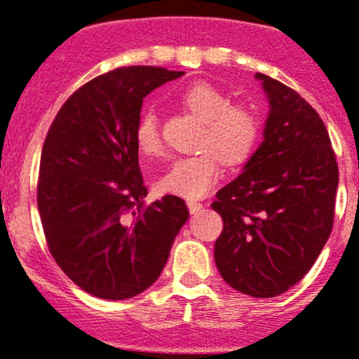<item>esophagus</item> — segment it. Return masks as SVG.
I'll use <instances>...</instances> for the list:
<instances>
[{
	"label": "esophagus",
	"mask_w": 359,
	"mask_h": 359,
	"mask_svg": "<svg viewBox=\"0 0 359 359\" xmlns=\"http://www.w3.org/2000/svg\"><path fill=\"white\" fill-rule=\"evenodd\" d=\"M187 205H188V211H190L191 215H197V212L202 209V204L197 201H188Z\"/></svg>",
	"instance_id": "1"
}]
</instances>
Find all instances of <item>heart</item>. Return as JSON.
I'll list each match as a JSON object with an SVG mask.
<instances>
[{
    "instance_id": "heart-1",
    "label": "heart",
    "mask_w": 359,
    "mask_h": 359,
    "mask_svg": "<svg viewBox=\"0 0 359 359\" xmlns=\"http://www.w3.org/2000/svg\"><path fill=\"white\" fill-rule=\"evenodd\" d=\"M181 102L205 123L201 147L211 151L176 158L157 184L165 194L198 198L219 178L218 158L225 165H239L251 157L260 136V123L250 109L232 106L225 92L204 81L190 85L181 95ZM136 144L143 155L161 151L158 118L151 108L144 109L137 120Z\"/></svg>"
}]
</instances>
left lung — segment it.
Listing matches in <instances>:
<instances>
[{"mask_svg":"<svg viewBox=\"0 0 359 359\" xmlns=\"http://www.w3.org/2000/svg\"><path fill=\"white\" fill-rule=\"evenodd\" d=\"M255 78L271 109L258 150L211 204L223 219L215 262L233 290L271 299L307 274L328 241L339 168L316 109L281 81Z\"/></svg>","mask_w":359,"mask_h":359,"instance_id":"left-lung-1","label":"left lung"}]
</instances>
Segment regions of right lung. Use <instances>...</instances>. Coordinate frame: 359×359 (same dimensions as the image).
I'll return each mask as SVG.
<instances>
[{"label":"right lung","instance_id":"add662e5","mask_svg":"<svg viewBox=\"0 0 359 359\" xmlns=\"http://www.w3.org/2000/svg\"><path fill=\"white\" fill-rule=\"evenodd\" d=\"M184 71L118 67L78 88L43 143L38 211L48 250L83 292L126 300L161 276L188 219L183 198L144 202L136 126L143 99Z\"/></svg>","mask_w":359,"mask_h":359}]
</instances>
